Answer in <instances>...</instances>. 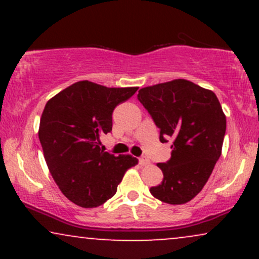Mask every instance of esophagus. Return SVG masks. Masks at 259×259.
Listing matches in <instances>:
<instances>
[{"label":"esophagus","mask_w":259,"mask_h":259,"mask_svg":"<svg viewBox=\"0 0 259 259\" xmlns=\"http://www.w3.org/2000/svg\"><path fill=\"white\" fill-rule=\"evenodd\" d=\"M139 163H140V164H141V165H145V167H146V165L150 164V159H148L147 157L142 156V157H140Z\"/></svg>","instance_id":"1"}]
</instances>
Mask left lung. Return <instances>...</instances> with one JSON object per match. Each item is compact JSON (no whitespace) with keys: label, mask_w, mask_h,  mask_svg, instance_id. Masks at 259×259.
Listing matches in <instances>:
<instances>
[{"label":"left lung","mask_w":259,"mask_h":259,"mask_svg":"<svg viewBox=\"0 0 259 259\" xmlns=\"http://www.w3.org/2000/svg\"><path fill=\"white\" fill-rule=\"evenodd\" d=\"M138 100L159 129L160 142L173 140L171 157L158 163L163 181L150 192L159 201H191L209 179L222 154L227 119L215 94L185 79L139 90Z\"/></svg>","instance_id":"obj_1"}]
</instances>
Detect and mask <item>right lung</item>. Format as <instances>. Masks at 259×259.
Returning <instances> with one entry per match:
<instances>
[{
	"label": "right lung",
	"mask_w": 259,
	"mask_h": 259,
	"mask_svg": "<svg viewBox=\"0 0 259 259\" xmlns=\"http://www.w3.org/2000/svg\"><path fill=\"white\" fill-rule=\"evenodd\" d=\"M139 88H106L78 81L52 97L41 115L38 139L45 160L59 190L84 208L103 204L117 192L129 168L138 164L130 154L101 148L100 138L112 132V114Z\"/></svg>",
	"instance_id": "add662e5"
}]
</instances>
